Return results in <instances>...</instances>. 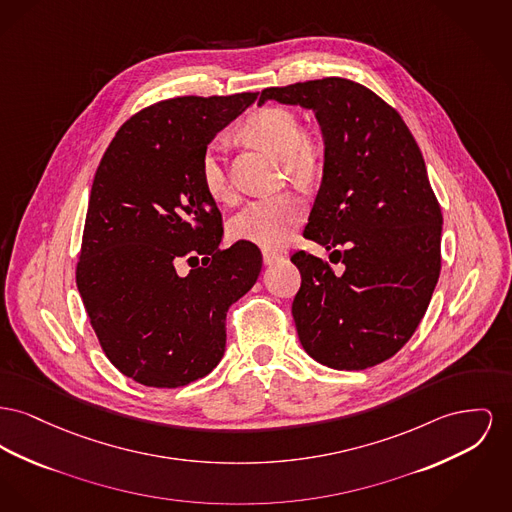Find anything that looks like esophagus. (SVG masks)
Returning <instances> with one entry per match:
<instances>
[{
  "label": "esophagus",
  "instance_id": "obj_1",
  "mask_svg": "<svg viewBox=\"0 0 512 512\" xmlns=\"http://www.w3.org/2000/svg\"><path fill=\"white\" fill-rule=\"evenodd\" d=\"M278 259H282V255L280 253H274V251H263V263L265 265H272L274 261H278Z\"/></svg>",
  "mask_w": 512,
  "mask_h": 512
}]
</instances>
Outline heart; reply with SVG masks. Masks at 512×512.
<instances>
[{
  "label": "heart",
  "instance_id": "heart-1",
  "mask_svg": "<svg viewBox=\"0 0 512 512\" xmlns=\"http://www.w3.org/2000/svg\"><path fill=\"white\" fill-rule=\"evenodd\" d=\"M243 133L257 145L284 158V164L298 180H309L319 168V147L303 133L300 118L282 106H267L253 112ZM199 176L205 191L214 201H226L232 195L230 180L222 160V143L214 141L203 152ZM305 203L296 193H280L263 197L241 209L230 222L236 240L253 243L267 251L286 247L305 218Z\"/></svg>",
  "mask_w": 512,
  "mask_h": 512
}]
</instances>
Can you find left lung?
<instances>
[{
  "label": "left lung",
  "mask_w": 512,
  "mask_h": 512,
  "mask_svg": "<svg viewBox=\"0 0 512 512\" xmlns=\"http://www.w3.org/2000/svg\"><path fill=\"white\" fill-rule=\"evenodd\" d=\"M267 100L315 112L325 166L303 236L346 267L336 276L319 257L292 255L301 346L332 369L373 367L412 338L441 272L443 214L420 147L394 108L350 79L271 87Z\"/></svg>",
  "instance_id": "left-lung-1"
}]
</instances>
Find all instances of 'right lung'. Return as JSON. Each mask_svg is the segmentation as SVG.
Returning <instances> with one entry per match:
<instances>
[{
    "mask_svg": "<svg viewBox=\"0 0 512 512\" xmlns=\"http://www.w3.org/2000/svg\"><path fill=\"white\" fill-rule=\"evenodd\" d=\"M255 100L156 102L121 125L94 174L77 288L104 354L141 385L176 389L209 375L230 305L259 278L257 245L220 249L222 216L199 176L214 135ZM183 258L202 265L181 277Z\"/></svg>",
    "mask_w": 512,
    "mask_h": 512,
    "instance_id": "1",
    "label": "right lung"
}]
</instances>
